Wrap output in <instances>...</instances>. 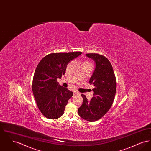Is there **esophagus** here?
Instances as JSON below:
<instances>
[{
	"label": "esophagus",
	"mask_w": 151,
	"mask_h": 151,
	"mask_svg": "<svg viewBox=\"0 0 151 151\" xmlns=\"http://www.w3.org/2000/svg\"><path fill=\"white\" fill-rule=\"evenodd\" d=\"M79 94V93H78V92H73V94H74V95H75V94Z\"/></svg>",
	"instance_id": "obj_1"
}]
</instances>
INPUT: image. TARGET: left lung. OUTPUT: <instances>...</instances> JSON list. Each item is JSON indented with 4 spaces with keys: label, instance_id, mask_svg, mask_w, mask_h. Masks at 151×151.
I'll list each match as a JSON object with an SVG mask.
<instances>
[{
    "label": "left lung",
    "instance_id": "8db88e82",
    "mask_svg": "<svg viewBox=\"0 0 151 151\" xmlns=\"http://www.w3.org/2000/svg\"><path fill=\"white\" fill-rule=\"evenodd\" d=\"M86 57L92 59L96 67L89 80L93 84V97L88 100L84 94L82 105L78 109V114L84 119L96 121L101 118L110 109L115 97L116 83L113 67L108 58L99 54H86Z\"/></svg>",
    "mask_w": 151,
    "mask_h": 151
}]
</instances>
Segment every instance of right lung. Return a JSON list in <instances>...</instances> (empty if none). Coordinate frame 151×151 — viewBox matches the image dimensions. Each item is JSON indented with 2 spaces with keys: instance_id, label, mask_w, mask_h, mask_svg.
Returning a JSON list of instances; mask_svg holds the SVG:
<instances>
[{
  "instance_id": "add662e5",
  "label": "right lung",
  "mask_w": 151,
  "mask_h": 151,
  "mask_svg": "<svg viewBox=\"0 0 151 151\" xmlns=\"http://www.w3.org/2000/svg\"><path fill=\"white\" fill-rule=\"evenodd\" d=\"M81 52L51 53L43 58L36 67L32 91L37 106L44 116L57 119L63 114L73 93L60 86L58 78L65 75L67 65Z\"/></svg>"
}]
</instances>
